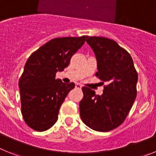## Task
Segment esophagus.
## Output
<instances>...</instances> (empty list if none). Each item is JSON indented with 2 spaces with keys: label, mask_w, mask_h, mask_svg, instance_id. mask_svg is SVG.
I'll use <instances>...</instances> for the list:
<instances>
[{
  "label": "esophagus",
  "mask_w": 156,
  "mask_h": 156,
  "mask_svg": "<svg viewBox=\"0 0 156 156\" xmlns=\"http://www.w3.org/2000/svg\"><path fill=\"white\" fill-rule=\"evenodd\" d=\"M76 87L78 88V89H81V87H82V86H81L80 83H76Z\"/></svg>",
  "instance_id": "1"
}]
</instances>
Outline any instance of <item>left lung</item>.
Here are the masks:
<instances>
[{
  "instance_id": "8db88e82",
  "label": "left lung",
  "mask_w": 156,
  "mask_h": 156,
  "mask_svg": "<svg viewBox=\"0 0 156 156\" xmlns=\"http://www.w3.org/2000/svg\"><path fill=\"white\" fill-rule=\"evenodd\" d=\"M97 59L95 76L108 83L101 95L83 87L80 102L83 122L90 129L110 131L125 120L137 97L138 75L131 56L115 41L105 37H87Z\"/></svg>"
}]
</instances>
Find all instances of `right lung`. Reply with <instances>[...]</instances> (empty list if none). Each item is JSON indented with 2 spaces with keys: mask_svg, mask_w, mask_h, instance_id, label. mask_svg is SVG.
Wrapping results in <instances>:
<instances>
[{
  "mask_svg": "<svg viewBox=\"0 0 156 156\" xmlns=\"http://www.w3.org/2000/svg\"><path fill=\"white\" fill-rule=\"evenodd\" d=\"M86 36L51 40L32 54L19 81L24 121L36 131L50 129L58 120L59 108L74 83L55 79L56 73L69 66L83 46Z\"/></svg>",
  "mask_w": 156,
  "mask_h": 156,
  "instance_id": "right-lung-1",
  "label": "right lung"
}]
</instances>
